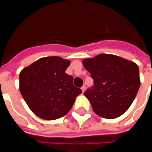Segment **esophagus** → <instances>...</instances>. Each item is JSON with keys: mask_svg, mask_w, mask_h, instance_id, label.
<instances>
[{"mask_svg": "<svg viewBox=\"0 0 152 152\" xmlns=\"http://www.w3.org/2000/svg\"><path fill=\"white\" fill-rule=\"evenodd\" d=\"M86 86H83L82 87H81V90H82L83 93L85 92V90H86Z\"/></svg>", "mask_w": 152, "mask_h": 152, "instance_id": "esophagus-1", "label": "esophagus"}]
</instances>
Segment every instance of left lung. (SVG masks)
<instances>
[{"mask_svg":"<svg viewBox=\"0 0 152 152\" xmlns=\"http://www.w3.org/2000/svg\"><path fill=\"white\" fill-rule=\"evenodd\" d=\"M83 65L94 80V86L84 93L94 112L106 119L124 114L140 86L137 64L116 55L101 53L84 59Z\"/></svg>","mask_w":152,"mask_h":152,"instance_id":"obj_1","label":"left lung"}]
</instances>
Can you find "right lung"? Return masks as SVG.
<instances>
[{"instance_id":"right-lung-1","label":"right lung","mask_w":152,"mask_h":152,"mask_svg":"<svg viewBox=\"0 0 152 152\" xmlns=\"http://www.w3.org/2000/svg\"><path fill=\"white\" fill-rule=\"evenodd\" d=\"M69 60L45 57L37 60L19 74V89L35 114L44 120L63 117L72 107L81 89L73 85L65 71Z\"/></svg>"}]
</instances>
